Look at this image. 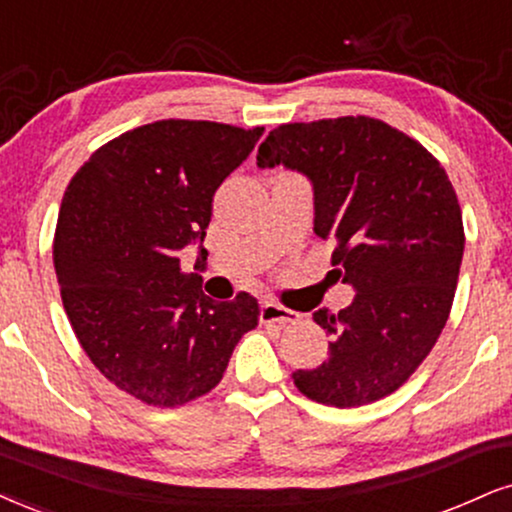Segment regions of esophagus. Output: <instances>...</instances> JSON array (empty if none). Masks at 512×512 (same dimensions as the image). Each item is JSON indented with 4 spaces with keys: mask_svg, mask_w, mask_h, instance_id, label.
I'll use <instances>...</instances> for the list:
<instances>
[{
    "mask_svg": "<svg viewBox=\"0 0 512 512\" xmlns=\"http://www.w3.org/2000/svg\"><path fill=\"white\" fill-rule=\"evenodd\" d=\"M299 313L289 311V308L275 304V301H263L261 304V323H296Z\"/></svg>",
    "mask_w": 512,
    "mask_h": 512,
    "instance_id": "obj_1",
    "label": "esophagus"
}]
</instances>
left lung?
Returning <instances> with one entry per match:
<instances>
[{"instance_id": "1", "label": "left lung", "mask_w": 512, "mask_h": 512, "mask_svg": "<svg viewBox=\"0 0 512 512\" xmlns=\"http://www.w3.org/2000/svg\"><path fill=\"white\" fill-rule=\"evenodd\" d=\"M256 161L311 180L313 232L334 244L330 275L356 289L339 313H313L332 337L330 356L296 370L294 384L334 408L384 399L449 320L465 249L449 175L420 142L368 116L280 125Z\"/></svg>"}]
</instances>
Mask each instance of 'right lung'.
Segmentation results:
<instances>
[{
  "instance_id": "1",
  "label": "right lung",
  "mask_w": 512,
  "mask_h": 512,
  "mask_svg": "<svg viewBox=\"0 0 512 512\" xmlns=\"http://www.w3.org/2000/svg\"><path fill=\"white\" fill-rule=\"evenodd\" d=\"M263 128L156 121L106 142L63 194L54 268L63 308L106 380L149 406L175 408L223 380L258 301H213L180 251L201 246L216 189Z\"/></svg>"
}]
</instances>
